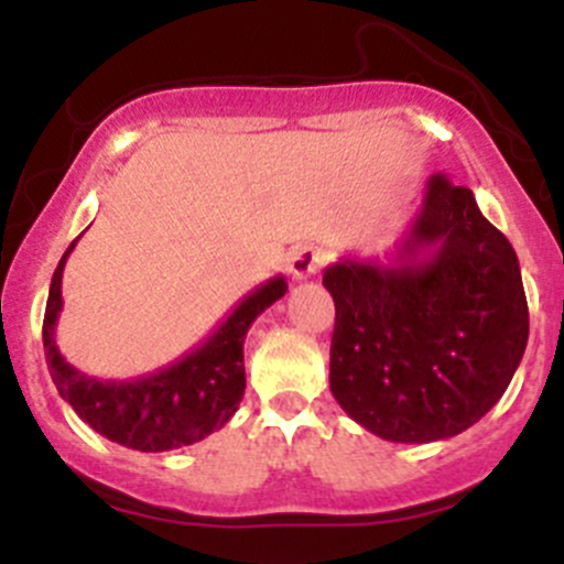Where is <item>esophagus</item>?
<instances>
[{
  "label": "esophagus",
  "mask_w": 564,
  "mask_h": 564,
  "mask_svg": "<svg viewBox=\"0 0 564 564\" xmlns=\"http://www.w3.org/2000/svg\"><path fill=\"white\" fill-rule=\"evenodd\" d=\"M324 264V253L314 246H300L289 259V272L294 281H305V278L316 275Z\"/></svg>",
  "instance_id": "34e87169"
}]
</instances>
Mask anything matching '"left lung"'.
<instances>
[{
    "instance_id": "1",
    "label": "left lung",
    "mask_w": 564,
    "mask_h": 564,
    "mask_svg": "<svg viewBox=\"0 0 564 564\" xmlns=\"http://www.w3.org/2000/svg\"><path fill=\"white\" fill-rule=\"evenodd\" d=\"M333 294L329 390L388 442L451 440L502 398L524 357L519 256L469 187L434 174L395 250L324 270Z\"/></svg>"
}]
</instances>
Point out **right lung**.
Wrapping results in <instances>:
<instances>
[{
  "label": "right lung",
  "instance_id": "add662e5",
  "mask_svg": "<svg viewBox=\"0 0 564 564\" xmlns=\"http://www.w3.org/2000/svg\"><path fill=\"white\" fill-rule=\"evenodd\" d=\"M78 240L62 256L51 278L43 316V349L56 390L73 412L106 440L141 453H163L193 445L224 429L246 392L242 344L261 311L286 294V278L275 275L240 300L207 340L185 357L130 382H104L73 368L59 355L54 329L62 311V270Z\"/></svg>",
  "mask_w": 564,
  "mask_h": 564
}]
</instances>
